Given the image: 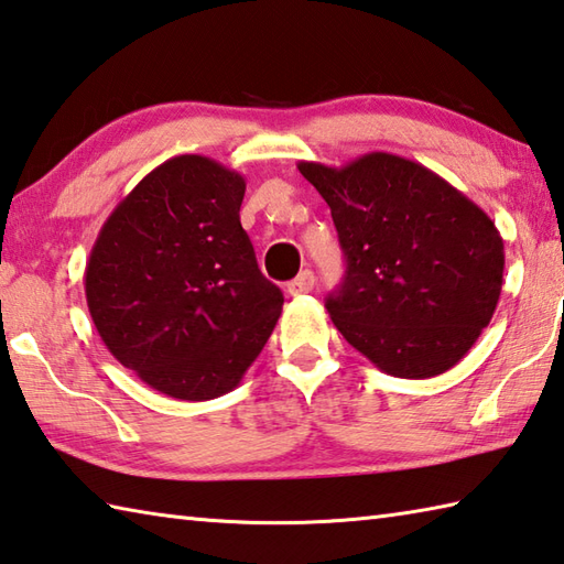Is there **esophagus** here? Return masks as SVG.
I'll use <instances>...</instances> for the list:
<instances>
[{"label": "esophagus", "mask_w": 564, "mask_h": 564, "mask_svg": "<svg viewBox=\"0 0 564 564\" xmlns=\"http://www.w3.org/2000/svg\"><path fill=\"white\" fill-rule=\"evenodd\" d=\"M314 290V272L312 270H302L292 282H286V292L292 296L296 294H306Z\"/></svg>", "instance_id": "esophagus-1"}]
</instances>
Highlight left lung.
<instances>
[{
	"instance_id": "obj_1",
	"label": "left lung",
	"mask_w": 564,
	"mask_h": 564,
	"mask_svg": "<svg viewBox=\"0 0 564 564\" xmlns=\"http://www.w3.org/2000/svg\"><path fill=\"white\" fill-rule=\"evenodd\" d=\"M296 169L332 208L346 254L341 290L326 300L346 341L395 378H434L459 364L501 296L506 258L494 220L398 154Z\"/></svg>"
}]
</instances>
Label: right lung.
<instances>
[{"instance_id": "1", "label": "right lung", "mask_w": 564, "mask_h": 564, "mask_svg": "<svg viewBox=\"0 0 564 564\" xmlns=\"http://www.w3.org/2000/svg\"><path fill=\"white\" fill-rule=\"evenodd\" d=\"M242 196L246 178L214 159H166L115 206L85 264L102 344L169 398L238 388L282 314L240 226Z\"/></svg>"}]
</instances>
